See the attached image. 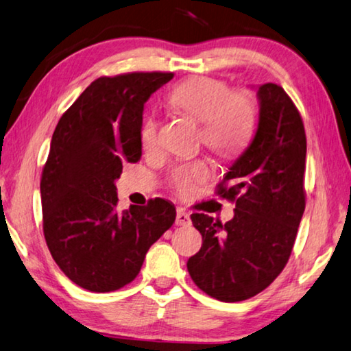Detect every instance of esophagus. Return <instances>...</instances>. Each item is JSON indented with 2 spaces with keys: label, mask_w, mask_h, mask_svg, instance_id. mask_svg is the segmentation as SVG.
<instances>
[{
  "label": "esophagus",
  "mask_w": 351,
  "mask_h": 351,
  "mask_svg": "<svg viewBox=\"0 0 351 351\" xmlns=\"http://www.w3.org/2000/svg\"><path fill=\"white\" fill-rule=\"evenodd\" d=\"M176 223H177V226H183V227H186V226H189V223H191V219H189V215L183 208H177Z\"/></svg>",
  "instance_id": "esophagus-1"
}]
</instances>
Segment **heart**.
Masks as SVG:
<instances>
[{
	"instance_id": "obj_1",
	"label": "heart",
	"mask_w": 351,
	"mask_h": 351,
	"mask_svg": "<svg viewBox=\"0 0 351 351\" xmlns=\"http://www.w3.org/2000/svg\"><path fill=\"white\" fill-rule=\"evenodd\" d=\"M172 107L200 121V140L213 151L232 155L239 152L255 130L256 106L249 91H230L222 80L189 77L176 85L168 96ZM157 118L149 114L140 128L141 146L147 152L158 147ZM204 162H186L176 166L171 182L177 191L188 194L193 185L208 179Z\"/></svg>"
}]
</instances>
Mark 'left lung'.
<instances>
[{"mask_svg": "<svg viewBox=\"0 0 351 351\" xmlns=\"http://www.w3.org/2000/svg\"><path fill=\"white\" fill-rule=\"evenodd\" d=\"M256 97L255 135L217 188L234 200L233 219L221 223L191 215L202 247L188 260V272L199 289L221 302L247 300L278 277L305 211L306 135L300 113L277 84L256 87Z\"/></svg>", "mask_w": 351, "mask_h": 351, "instance_id": "left-lung-1", "label": "left lung"}]
</instances>
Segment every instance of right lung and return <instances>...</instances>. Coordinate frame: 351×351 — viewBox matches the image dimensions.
<instances>
[{
	"label": "right lung",
	"mask_w": 351,
	"mask_h": 351,
	"mask_svg": "<svg viewBox=\"0 0 351 351\" xmlns=\"http://www.w3.org/2000/svg\"><path fill=\"white\" fill-rule=\"evenodd\" d=\"M172 73H130L91 82L62 114L43 168V233L60 271L80 288L110 292L134 280L149 247L176 221L169 200L117 208L124 163L141 157L146 101Z\"/></svg>",
	"instance_id": "obj_1"
}]
</instances>
